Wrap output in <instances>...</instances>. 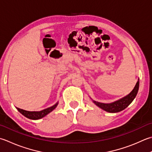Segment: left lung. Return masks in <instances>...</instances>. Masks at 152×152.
Instances as JSON below:
<instances>
[{"mask_svg":"<svg viewBox=\"0 0 152 152\" xmlns=\"http://www.w3.org/2000/svg\"><path fill=\"white\" fill-rule=\"evenodd\" d=\"M139 88V82L138 81L134 86V88L130 93L122 99L113 102L112 103H103L99 102H94L100 108L105 110L109 113H118L126 109L136 96Z\"/></svg>","mask_w":152,"mask_h":152,"instance_id":"1","label":"left lung"}]
</instances>
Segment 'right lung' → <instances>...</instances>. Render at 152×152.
Here are the masks:
<instances>
[{
	"label": "right lung",
	"instance_id": "add662e5",
	"mask_svg": "<svg viewBox=\"0 0 152 152\" xmlns=\"http://www.w3.org/2000/svg\"><path fill=\"white\" fill-rule=\"evenodd\" d=\"M57 105H58V103H56L55 105L50 107L42 110V111H28L20 108L16 107V109L18 110V111L20 113H22L23 116H25L26 117L29 118V119L37 120L44 117L45 116H46L47 114H49L50 112L53 111V110L56 108V107L57 106Z\"/></svg>",
	"mask_w": 152,
	"mask_h": 152
}]
</instances>
